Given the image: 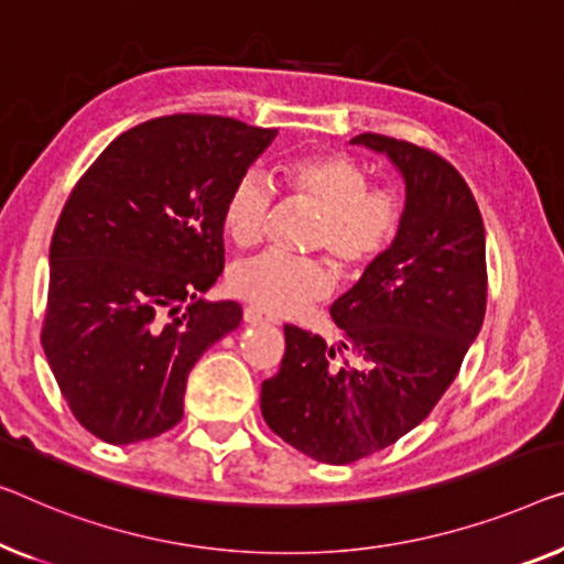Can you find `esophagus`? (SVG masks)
Segmentation results:
<instances>
[{
    "mask_svg": "<svg viewBox=\"0 0 564 564\" xmlns=\"http://www.w3.org/2000/svg\"><path fill=\"white\" fill-rule=\"evenodd\" d=\"M242 318H246L248 324H260V322H268V316L263 314V311L256 308V306H246V311H242Z\"/></svg>",
    "mask_w": 564,
    "mask_h": 564,
    "instance_id": "1",
    "label": "esophagus"
}]
</instances>
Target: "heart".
Returning <instances> with one entry per match:
<instances>
[{"label":"heart","mask_w":564,"mask_h":564,"mask_svg":"<svg viewBox=\"0 0 564 564\" xmlns=\"http://www.w3.org/2000/svg\"><path fill=\"white\" fill-rule=\"evenodd\" d=\"M285 197L318 209L308 248L344 275H359L390 253L405 223V199L392 184H372L367 170L336 149H308L283 156ZM275 195L256 174L240 176L223 202V228L238 248H256L271 225ZM230 291L273 316H291L329 296L334 279L322 260L265 253L232 265Z\"/></svg>","instance_id":"obj_1"}]
</instances>
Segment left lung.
Listing matches in <instances>:
<instances>
[{
	"label": "left lung",
	"instance_id": "1",
	"mask_svg": "<svg viewBox=\"0 0 564 564\" xmlns=\"http://www.w3.org/2000/svg\"><path fill=\"white\" fill-rule=\"evenodd\" d=\"M351 144L384 151L405 176L400 238L334 301L339 349L285 324L281 367L260 388L268 427L334 466L388 448L431 415L481 329L489 281L481 213L456 166L384 133Z\"/></svg>",
	"mask_w": 564,
	"mask_h": 564
}]
</instances>
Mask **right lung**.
<instances>
[{"label": "right lung", "instance_id": "add662e5", "mask_svg": "<svg viewBox=\"0 0 564 564\" xmlns=\"http://www.w3.org/2000/svg\"><path fill=\"white\" fill-rule=\"evenodd\" d=\"M275 129L172 113L113 139L75 184L50 242L42 349L75 420L129 445L184 415L189 369L238 329L205 301L225 268L223 202Z\"/></svg>", "mask_w": 564, "mask_h": 564}]
</instances>
